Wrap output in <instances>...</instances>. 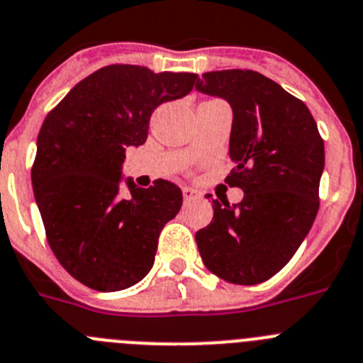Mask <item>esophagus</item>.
<instances>
[{"label":"esophagus","mask_w":363,"mask_h":363,"mask_svg":"<svg viewBox=\"0 0 363 363\" xmlns=\"http://www.w3.org/2000/svg\"><path fill=\"white\" fill-rule=\"evenodd\" d=\"M182 197H184L186 202H189V201H195V199H199L201 195H199V191H195V189H191V188H182Z\"/></svg>","instance_id":"1"}]
</instances>
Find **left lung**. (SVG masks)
I'll list each match as a JSON object with an SVG mask.
<instances>
[{
	"instance_id": "obj_1",
	"label": "left lung",
	"mask_w": 363,
	"mask_h": 363,
	"mask_svg": "<svg viewBox=\"0 0 363 363\" xmlns=\"http://www.w3.org/2000/svg\"><path fill=\"white\" fill-rule=\"evenodd\" d=\"M197 90L233 108L230 188L238 204L213 201V218L195 233L202 262L218 279L253 286L296 253L320 208L324 139L309 108L255 70L206 72Z\"/></svg>"
}]
</instances>
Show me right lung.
I'll list each match as a JSON object with an SVG mask.
<instances>
[{"mask_svg": "<svg viewBox=\"0 0 363 363\" xmlns=\"http://www.w3.org/2000/svg\"><path fill=\"white\" fill-rule=\"evenodd\" d=\"M197 74L108 65L48 112L32 164L34 197L55 259L96 291H119L148 275L159 235L179 213L181 189L157 179L119 188L128 146L148 137L159 104L191 92Z\"/></svg>", "mask_w": 363, "mask_h": 363, "instance_id": "1", "label": "right lung"}]
</instances>
